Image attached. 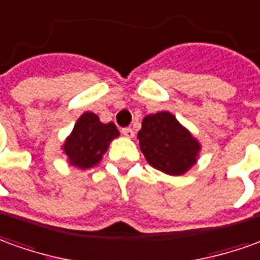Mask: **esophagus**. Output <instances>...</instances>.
<instances>
[{
  "label": "esophagus",
  "instance_id": "obj_1",
  "mask_svg": "<svg viewBox=\"0 0 260 260\" xmlns=\"http://www.w3.org/2000/svg\"><path fill=\"white\" fill-rule=\"evenodd\" d=\"M121 134H123L124 137H127V139H133V137H134L133 128H130V127H126V128H123V130H121Z\"/></svg>",
  "mask_w": 260,
  "mask_h": 260
}]
</instances>
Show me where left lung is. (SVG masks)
<instances>
[{"instance_id":"1","label":"left lung","mask_w":260,"mask_h":260,"mask_svg":"<svg viewBox=\"0 0 260 260\" xmlns=\"http://www.w3.org/2000/svg\"><path fill=\"white\" fill-rule=\"evenodd\" d=\"M137 139L148 164L174 177L187 174L194 167L202 148L198 139L170 112L147 114Z\"/></svg>"}]
</instances>
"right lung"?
Instances as JSON below:
<instances>
[{
    "mask_svg": "<svg viewBox=\"0 0 260 260\" xmlns=\"http://www.w3.org/2000/svg\"><path fill=\"white\" fill-rule=\"evenodd\" d=\"M119 136L114 123H102L98 114L85 112L76 120L60 148L69 166L87 170L99 164L110 143Z\"/></svg>",
    "mask_w": 260,
    "mask_h": 260,
    "instance_id": "1",
    "label": "right lung"
}]
</instances>
